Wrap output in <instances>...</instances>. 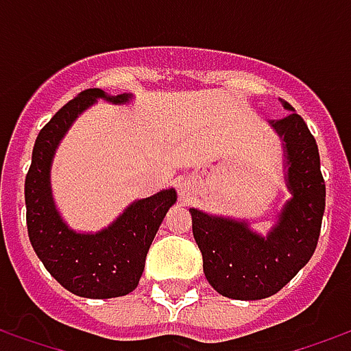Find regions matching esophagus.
<instances>
[{"label":"esophagus","mask_w":351,"mask_h":351,"mask_svg":"<svg viewBox=\"0 0 351 351\" xmlns=\"http://www.w3.org/2000/svg\"><path fill=\"white\" fill-rule=\"evenodd\" d=\"M178 193H180V197L182 199H190L191 193H193V182L188 180V178H182V180L178 182Z\"/></svg>","instance_id":"obj_1"}]
</instances>
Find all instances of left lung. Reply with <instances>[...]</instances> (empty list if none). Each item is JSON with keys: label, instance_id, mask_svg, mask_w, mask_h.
<instances>
[{"label": "left lung", "instance_id": "1", "mask_svg": "<svg viewBox=\"0 0 351 351\" xmlns=\"http://www.w3.org/2000/svg\"><path fill=\"white\" fill-rule=\"evenodd\" d=\"M269 125L284 148V180L291 197L276 214V223L259 235L248 220L214 216L190 208L193 239L203 254L208 284L223 297L258 301L278 293L316 250L325 210V182L316 138L295 108Z\"/></svg>", "mask_w": 351, "mask_h": 351}]
</instances>
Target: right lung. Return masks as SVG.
Instances as JSON below:
<instances>
[{"mask_svg": "<svg viewBox=\"0 0 351 351\" xmlns=\"http://www.w3.org/2000/svg\"><path fill=\"white\" fill-rule=\"evenodd\" d=\"M131 97V93L108 95L99 88L84 90L60 108L35 138L24 186L29 243L47 271L79 297L110 299L131 293L143 276L154 237L169 208L176 203L173 188L158 191L152 197L137 199L97 233L75 231L58 210L50 169L65 133L97 99L125 105Z\"/></svg>", "mask_w": 351, "mask_h": 351, "instance_id": "1", "label": "right lung"}]
</instances>
